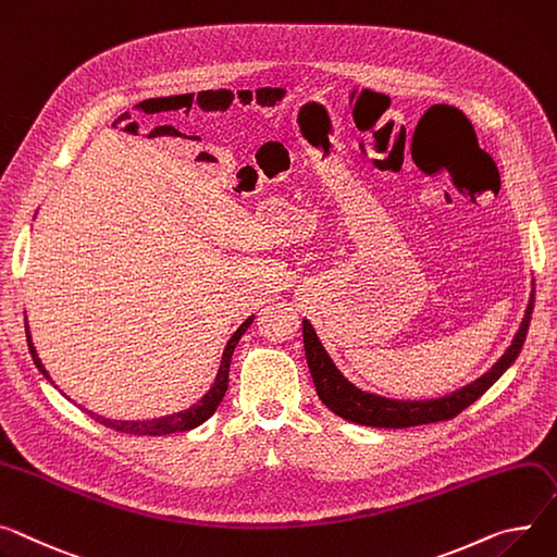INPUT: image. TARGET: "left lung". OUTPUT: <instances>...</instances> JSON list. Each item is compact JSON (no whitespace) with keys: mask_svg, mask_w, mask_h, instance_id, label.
Instances as JSON below:
<instances>
[{"mask_svg":"<svg viewBox=\"0 0 557 557\" xmlns=\"http://www.w3.org/2000/svg\"><path fill=\"white\" fill-rule=\"evenodd\" d=\"M533 290L522 318L520 329H517L512 343L504 351V356L488 369L484 376L468 383L466 387L450 392L438 398H425V400H398V398H385L372 392H362L354 383H349L336 362L331 360L326 349L322 347L318 333L309 320H302V336H305V354L313 376L315 392L320 400L329 407L333 414H338L345 421L369 425V428H414L436 421L455 419L459 412H463L468 405H472L481 394L491 389L506 369L520 356L531 315H533Z\"/></svg>","mask_w":557,"mask_h":557,"instance_id":"8db88e82","label":"left lung"}]
</instances>
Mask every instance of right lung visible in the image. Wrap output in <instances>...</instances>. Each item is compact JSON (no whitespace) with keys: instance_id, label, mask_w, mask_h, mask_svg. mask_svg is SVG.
<instances>
[{"instance_id":"1","label":"right lung","mask_w":557,"mask_h":557,"mask_svg":"<svg viewBox=\"0 0 557 557\" xmlns=\"http://www.w3.org/2000/svg\"><path fill=\"white\" fill-rule=\"evenodd\" d=\"M255 315H250L246 322L239 324V329L233 333L231 341L226 343V349L224 354H221V364L216 369V376H214V383L212 387L195 403L190 405L188 410H181V412H174V414H168V417H159V419H150V421H111V419H104L96 412H87L94 421L102 423L104 428H111V430H119V432H125V434H150V436H163V434H172V432H185V430H193L197 425H201L203 421H208L214 412L216 407L221 403V398H224L226 389H228V372H231V360H233V351L237 347V343L242 341V336L246 333V329L252 324ZM26 341H28V351H30V358L35 362V367L40 369L42 376L53 385L58 387L49 372L45 369L40 356H37L35 347H33V341H30V331H28V322H26ZM66 396V394H62ZM69 398V396H66Z\"/></svg>"}]
</instances>
